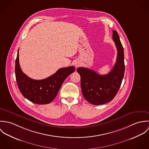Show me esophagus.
I'll return each instance as SVG.
<instances>
[{
    "mask_svg": "<svg viewBox=\"0 0 149 149\" xmlns=\"http://www.w3.org/2000/svg\"><path fill=\"white\" fill-rule=\"evenodd\" d=\"M80 65V63L79 62V61H77V62H76L75 63V66L76 67H79Z\"/></svg>",
    "mask_w": 149,
    "mask_h": 149,
    "instance_id": "34e87169",
    "label": "esophagus"
}]
</instances>
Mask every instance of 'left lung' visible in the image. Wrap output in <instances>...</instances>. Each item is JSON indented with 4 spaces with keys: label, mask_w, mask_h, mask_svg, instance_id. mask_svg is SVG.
I'll return each instance as SVG.
<instances>
[{
    "label": "left lung",
    "mask_w": 149,
    "mask_h": 149,
    "mask_svg": "<svg viewBox=\"0 0 149 149\" xmlns=\"http://www.w3.org/2000/svg\"><path fill=\"white\" fill-rule=\"evenodd\" d=\"M118 54L116 63L111 72L100 75L93 70L79 67L77 72L81 77V88L85 99L93 105H100L111 102L118 93L122 84L125 65L124 49L116 31H112Z\"/></svg>",
    "instance_id": "obj_1"
}]
</instances>
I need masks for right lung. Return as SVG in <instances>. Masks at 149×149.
Wrapping results in <instances>:
<instances>
[{
	"mask_svg": "<svg viewBox=\"0 0 149 149\" xmlns=\"http://www.w3.org/2000/svg\"><path fill=\"white\" fill-rule=\"evenodd\" d=\"M18 51L15 61V72L17 85L22 95L36 104L50 103L56 97L64 80L74 71L75 68L71 66L60 68L47 78L40 80H34L22 71L19 63Z\"/></svg>",
	"mask_w": 149,
	"mask_h": 149,
	"instance_id": "1",
	"label": "right lung"
}]
</instances>
